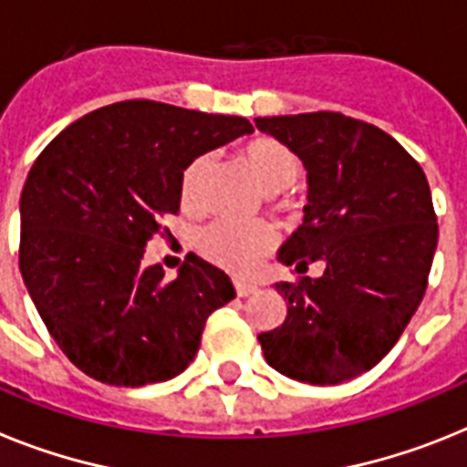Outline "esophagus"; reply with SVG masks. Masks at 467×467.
Segmentation results:
<instances>
[{
  "label": "esophagus",
  "mask_w": 467,
  "mask_h": 467,
  "mask_svg": "<svg viewBox=\"0 0 467 467\" xmlns=\"http://www.w3.org/2000/svg\"><path fill=\"white\" fill-rule=\"evenodd\" d=\"M234 291H237V296H249L256 291V284L251 282H242V279H234Z\"/></svg>",
  "instance_id": "obj_1"
}]
</instances>
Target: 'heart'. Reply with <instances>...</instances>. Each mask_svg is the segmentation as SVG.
Masks as SVG:
<instances>
[{
	"instance_id": "1",
	"label": "heart",
	"mask_w": 467,
	"mask_h": 467,
	"mask_svg": "<svg viewBox=\"0 0 467 467\" xmlns=\"http://www.w3.org/2000/svg\"><path fill=\"white\" fill-rule=\"evenodd\" d=\"M239 157L249 166L251 176L258 183V188L267 194L282 192L301 178L303 161L286 143L270 136L251 138L249 143L242 145ZM209 155L194 157L181 173V204L185 209H197L202 200V185H204L206 171H209ZM277 242L275 228L265 223L256 225H234V223L221 221L213 223L197 239L202 256L216 265L233 270V273H244L256 265L258 258H263Z\"/></svg>"
}]
</instances>
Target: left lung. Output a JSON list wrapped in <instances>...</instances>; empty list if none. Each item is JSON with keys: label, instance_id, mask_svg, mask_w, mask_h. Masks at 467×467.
<instances>
[{"label": "left lung", "instance_id": "8db88e82", "mask_svg": "<svg viewBox=\"0 0 467 467\" xmlns=\"http://www.w3.org/2000/svg\"><path fill=\"white\" fill-rule=\"evenodd\" d=\"M307 171L303 225L279 249L298 275L279 282L286 317L258 336L265 362L312 385L374 368L420 306L437 249V216L423 169L395 138L340 112L258 117Z\"/></svg>", "mask_w": 467, "mask_h": 467}]
</instances>
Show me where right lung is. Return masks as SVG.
Instances as JSON below:
<instances>
[{
  "label": "right lung",
  "instance_id": "1",
  "mask_svg": "<svg viewBox=\"0 0 467 467\" xmlns=\"http://www.w3.org/2000/svg\"><path fill=\"white\" fill-rule=\"evenodd\" d=\"M251 131L244 117L121 100L72 121L35 160L20 194V275L84 374L138 388L192 362L233 282L200 256L166 282L161 265H143L145 246L178 213L185 166Z\"/></svg>",
  "mask_w": 467,
  "mask_h": 467
}]
</instances>
